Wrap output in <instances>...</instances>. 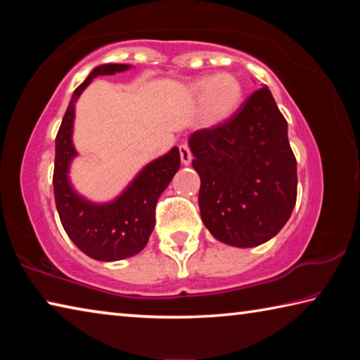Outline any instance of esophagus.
<instances>
[{
  "mask_svg": "<svg viewBox=\"0 0 360 360\" xmlns=\"http://www.w3.org/2000/svg\"><path fill=\"white\" fill-rule=\"evenodd\" d=\"M179 155H181V162L184 163V165H188V163L192 162V152L188 149L187 144L179 146Z\"/></svg>",
  "mask_w": 360,
  "mask_h": 360,
  "instance_id": "esophagus-1",
  "label": "esophagus"
}]
</instances>
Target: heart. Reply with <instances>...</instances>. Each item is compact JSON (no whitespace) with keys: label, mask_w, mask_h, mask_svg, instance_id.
I'll return each instance as SVG.
<instances>
[{"label":"heart","mask_w":360,"mask_h":360,"mask_svg":"<svg viewBox=\"0 0 360 360\" xmlns=\"http://www.w3.org/2000/svg\"><path fill=\"white\" fill-rule=\"evenodd\" d=\"M191 90L195 98L203 101L205 112L212 120L227 119L238 109L243 100L240 79L230 72L198 79Z\"/></svg>","instance_id":"1"}]
</instances>
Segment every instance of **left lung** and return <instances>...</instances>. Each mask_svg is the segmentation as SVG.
<instances>
[{
	"instance_id": "obj_1",
	"label": "left lung",
	"mask_w": 360,
	"mask_h": 360,
	"mask_svg": "<svg viewBox=\"0 0 360 360\" xmlns=\"http://www.w3.org/2000/svg\"><path fill=\"white\" fill-rule=\"evenodd\" d=\"M188 148L202 182L200 214L216 240L254 248L278 235L295 206L297 162L266 85L224 124L193 131Z\"/></svg>"
}]
</instances>
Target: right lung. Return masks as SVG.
Wrapping results in <instances>:
<instances>
[{"mask_svg":"<svg viewBox=\"0 0 360 360\" xmlns=\"http://www.w3.org/2000/svg\"><path fill=\"white\" fill-rule=\"evenodd\" d=\"M130 65L105 63L96 66L72 94L56 138L53 195L57 211L70 240L89 257L100 262L129 259L148 245L155 225V205L160 193L179 169V149L149 162L130 184L111 202L95 203L71 184V162L77 157L72 144L76 101L98 76H112L130 70Z\"/></svg>","mask_w":360,"mask_h":360,"instance_id":"right-lung-1","label":"right lung"}]
</instances>
